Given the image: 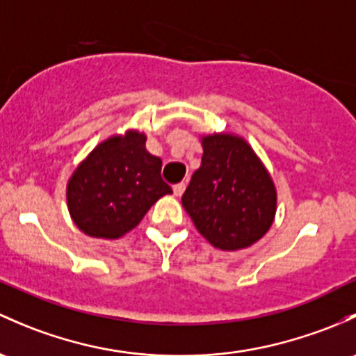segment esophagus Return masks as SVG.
<instances>
[{"label": "esophagus", "mask_w": 356, "mask_h": 356, "mask_svg": "<svg viewBox=\"0 0 356 356\" xmlns=\"http://www.w3.org/2000/svg\"><path fill=\"white\" fill-rule=\"evenodd\" d=\"M184 189H186L184 182H179V184H174V194H175V196H181V194L184 193Z\"/></svg>", "instance_id": "esophagus-1"}]
</instances>
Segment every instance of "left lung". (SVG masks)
Returning a JSON list of instances; mask_svg holds the SVG:
<instances>
[{
	"label": "left lung",
	"instance_id": "8db88e82",
	"mask_svg": "<svg viewBox=\"0 0 356 356\" xmlns=\"http://www.w3.org/2000/svg\"><path fill=\"white\" fill-rule=\"evenodd\" d=\"M197 232L218 249L252 245L271 227L276 191L252 148L242 138H203L201 167L182 194Z\"/></svg>",
	"mask_w": 356,
	"mask_h": 356
}]
</instances>
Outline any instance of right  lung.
<instances>
[{"instance_id":"1","label":"right lung","mask_w":356,"mask_h":356,"mask_svg":"<svg viewBox=\"0 0 356 356\" xmlns=\"http://www.w3.org/2000/svg\"><path fill=\"white\" fill-rule=\"evenodd\" d=\"M145 134L112 136L78 165L68 182L73 222L90 237L119 238L141 222L172 188L162 179V160L145 148Z\"/></svg>"}]
</instances>
